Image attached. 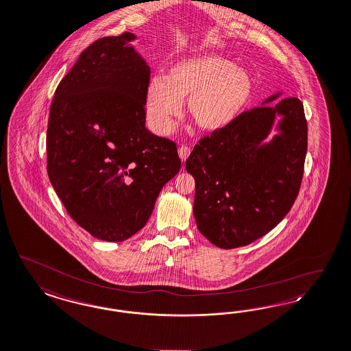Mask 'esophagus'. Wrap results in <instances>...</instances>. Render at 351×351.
Instances as JSON below:
<instances>
[{"instance_id":"1","label":"esophagus","mask_w":351,"mask_h":351,"mask_svg":"<svg viewBox=\"0 0 351 351\" xmlns=\"http://www.w3.org/2000/svg\"><path fill=\"white\" fill-rule=\"evenodd\" d=\"M189 154H191V147L189 146L182 145L179 147V157H180L182 162L188 159Z\"/></svg>"}]
</instances>
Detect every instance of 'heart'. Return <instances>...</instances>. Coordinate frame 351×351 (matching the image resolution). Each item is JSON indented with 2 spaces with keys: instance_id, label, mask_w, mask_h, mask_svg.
Masks as SVG:
<instances>
[{
  "instance_id": "b5f03b06",
  "label": "heart",
  "mask_w": 351,
  "mask_h": 351,
  "mask_svg": "<svg viewBox=\"0 0 351 351\" xmlns=\"http://www.w3.org/2000/svg\"><path fill=\"white\" fill-rule=\"evenodd\" d=\"M253 76L228 58L198 54L173 63L165 79L145 89L146 119L158 134H167L186 99L188 112L206 132H219L237 121L252 104Z\"/></svg>"
}]
</instances>
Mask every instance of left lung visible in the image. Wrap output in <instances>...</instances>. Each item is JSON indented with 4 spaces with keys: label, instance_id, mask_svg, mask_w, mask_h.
<instances>
[{
    "label": "left lung",
    "instance_id": "obj_1",
    "mask_svg": "<svg viewBox=\"0 0 351 351\" xmlns=\"http://www.w3.org/2000/svg\"><path fill=\"white\" fill-rule=\"evenodd\" d=\"M280 96L201 138L185 162L195 180L197 227L220 249L249 245L274 230L300 192L307 121L295 97L272 106ZM274 126L278 133L267 141Z\"/></svg>",
    "mask_w": 351,
    "mask_h": 351
}]
</instances>
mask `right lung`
I'll return each instance as SVG.
<instances>
[{
    "instance_id": "1",
    "label": "right lung",
    "mask_w": 351,
    "mask_h": 351,
    "mask_svg": "<svg viewBox=\"0 0 351 351\" xmlns=\"http://www.w3.org/2000/svg\"><path fill=\"white\" fill-rule=\"evenodd\" d=\"M136 36L102 37L56 89L47 132L48 175L70 217L93 237L121 242L150 218L182 167L176 144L146 130L150 67Z\"/></svg>"
}]
</instances>
